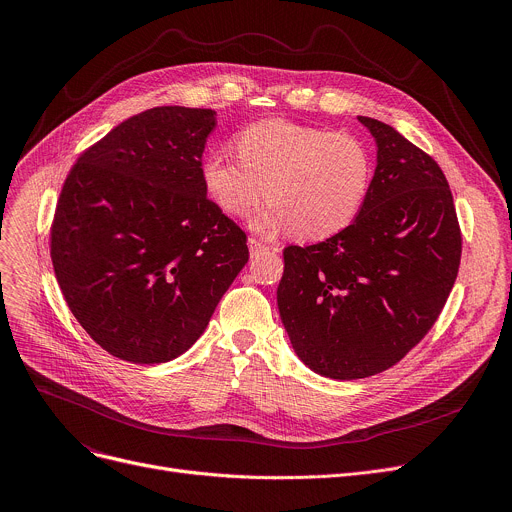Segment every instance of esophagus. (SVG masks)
Returning <instances> with one entry per match:
<instances>
[{
    "instance_id": "obj_1",
    "label": "esophagus",
    "mask_w": 512,
    "mask_h": 512,
    "mask_svg": "<svg viewBox=\"0 0 512 512\" xmlns=\"http://www.w3.org/2000/svg\"><path fill=\"white\" fill-rule=\"evenodd\" d=\"M249 253H251V257H257V255H261V253H265V251H269V247L265 245V243H261V241H257V239H249ZM271 251H277V247H271Z\"/></svg>"
}]
</instances>
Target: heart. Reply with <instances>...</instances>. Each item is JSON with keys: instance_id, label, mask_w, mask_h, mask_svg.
I'll list each match as a JSON object with an SVG mask.
<instances>
[{"instance_id": "b5f03b06", "label": "heart", "mask_w": 512, "mask_h": 512, "mask_svg": "<svg viewBox=\"0 0 512 512\" xmlns=\"http://www.w3.org/2000/svg\"><path fill=\"white\" fill-rule=\"evenodd\" d=\"M237 150L208 152L202 184L231 216L247 214L265 194L267 204L249 218L259 235L328 239L350 227L367 200L373 160L354 135L267 119L239 133Z\"/></svg>"}]
</instances>
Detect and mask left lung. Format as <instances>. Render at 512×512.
Segmentation results:
<instances>
[{
    "instance_id": "obj_1",
    "label": "left lung",
    "mask_w": 512,
    "mask_h": 512,
    "mask_svg": "<svg viewBox=\"0 0 512 512\" xmlns=\"http://www.w3.org/2000/svg\"><path fill=\"white\" fill-rule=\"evenodd\" d=\"M377 145L354 223L285 247L277 308L314 373L354 381L391 369L433 326L454 287L462 235L442 168L391 125L358 117Z\"/></svg>"
}]
</instances>
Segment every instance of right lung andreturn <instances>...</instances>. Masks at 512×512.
<instances>
[{
    "instance_id": "right-lung-1",
    "label": "right lung",
    "mask_w": 512,
    "mask_h": 512,
    "mask_svg": "<svg viewBox=\"0 0 512 512\" xmlns=\"http://www.w3.org/2000/svg\"><path fill=\"white\" fill-rule=\"evenodd\" d=\"M216 111L154 107L70 170L50 257L62 296L109 354L158 364L186 352L249 261L245 233L206 198Z\"/></svg>"
}]
</instances>
